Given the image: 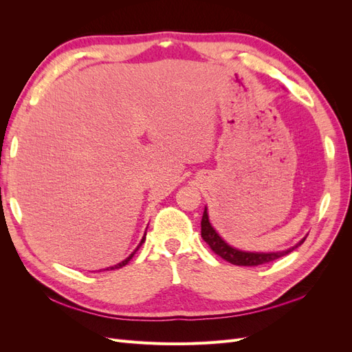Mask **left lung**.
I'll use <instances>...</instances> for the list:
<instances>
[{
  "label": "left lung",
  "instance_id": "left-lung-1",
  "mask_svg": "<svg viewBox=\"0 0 352 352\" xmlns=\"http://www.w3.org/2000/svg\"><path fill=\"white\" fill-rule=\"evenodd\" d=\"M201 236L210 245L212 252L220 255L223 260H226L235 265H248V267L278 260V258L283 257V255L292 252L295 248L300 247V245L305 241V238H304L302 241L298 242L295 247L286 250V251H279V252H248V251L236 250V248L230 247L228 242L223 241L221 236L216 232V229L211 226V223L208 220L207 207L204 208V214H202V220H201Z\"/></svg>",
  "mask_w": 352,
  "mask_h": 352
}]
</instances>
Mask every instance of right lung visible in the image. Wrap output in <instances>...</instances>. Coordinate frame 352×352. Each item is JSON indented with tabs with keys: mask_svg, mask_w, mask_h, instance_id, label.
<instances>
[{
	"mask_svg": "<svg viewBox=\"0 0 352 352\" xmlns=\"http://www.w3.org/2000/svg\"><path fill=\"white\" fill-rule=\"evenodd\" d=\"M145 233H146V232H145ZM144 242H145V235L142 236V239H141L140 245H138V247H136V250H135V251H133V252H132V254L129 255V257H127L126 260H123L122 263H119V264H116V265H111V267H107V269H104V270H116V269H120V267H123V265H126L127 263H129V261L132 260V257H133V255L136 254V251H138V250H140V247H141V245H142Z\"/></svg>",
	"mask_w": 352,
	"mask_h": 352,
	"instance_id": "obj_1",
	"label": "right lung"
}]
</instances>
